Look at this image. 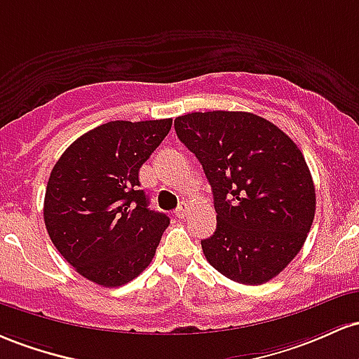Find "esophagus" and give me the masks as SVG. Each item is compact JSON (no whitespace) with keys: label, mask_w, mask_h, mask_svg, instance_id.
Segmentation results:
<instances>
[{"label":"esophagus","mask_w":359,"mask_h":359,"mask_svg":"<svg viewBox=\"0 0 359 359\" xmlns=\"http://www.w3.org/2000/svg\"><path fill=\"white\" fill-rule=\"evenodd\" d=\"M188 210H190V207H188V203H181L180 207L176 208V217H178V219H184V217H187Z\"/></svg>","instance_id":"obj_1"}]
</instances>
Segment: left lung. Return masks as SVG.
<instances>
[{
    "label": "left lung",
    "mask_w": 359,
    "mask_h": 359,
    "mask_svg": "<svg viewBox=\"0 0 359 359\" xmlns=\"http://www.w3.org/2000/svg\"><path fill=\"white\" fill-rule=\"evenodd\" d=\"M175 130L212 187L217 229L201 241L208 263L243 285L280 275L316 213L312 175L297 144L248 111H195L178 116Z\"/></svg>",
    "instance_id": "obj_1"
}]
</instances>
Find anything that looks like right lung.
<instances>
[{
  "label": "right lung",
  "instance_id": "add662e5",
  "mask_svg": "<svg viewBox=\"0 0 359 359\" xmlns=\"http://www.w3.org/2000/svg\"><path fill=\"white\" fill-rule=\"evenodd\" d=\"M171 126V118L103 123L76 139L52 169L43 200L47 232L93 283L122 287L156 255L169 217L147 208L139 169Z\"/></svg>",
  "mask_w": 359,
  "mask_h": 359
}]
</instances>
